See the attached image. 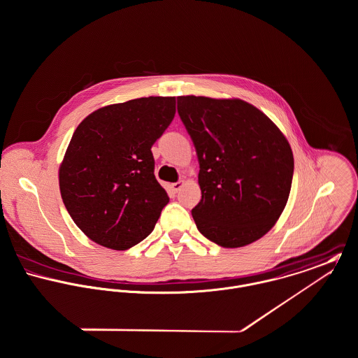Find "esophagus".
I'll return each instance as SVG.
<instances>
[{
	"label": "esophagus",
	"mask_w": 358,
	"mask_h": 358,
	"mask_svg": "<svg viewBox=\"0 0 358 358\" xmlns=\"http://www.w3.org/2000/svg\"><path fill=\"white\" fill-rule=\"evenodd\" d=\"M184 182H185L184 180H180V181H177V182H173V184H171V189H173L174 192H178V191L181 189V187L184 185Z\"/></svg>",
	"instance_id": "obj_1"
}]
</instances>
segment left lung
<instances>
[{
	"label": "left lung",
	"instance_id": "obj_1",
	"mask_svg": "<svg viewBox=\"0 0 358 358\" xmlns=\"http://www.w3.org/2000/svg\"><path fill=\"white\" fill-rule=\"evenodd\" d=\"M177 109L199 160L202 199L192 209L198 229L222 248L260 239L282 215L292 187L285 136L238 98L177 96Z\"/></svg>",
	"mask_w": 358,
	"mask_h": 358
}]
</instances>
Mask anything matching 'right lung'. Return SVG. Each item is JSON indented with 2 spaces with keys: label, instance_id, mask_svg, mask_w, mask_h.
Masks as SVG:
<instances>
[{
  "label": "right lung",
  "instance_id": "1",
  "mask_svg": "<svg viewBox=\"0 0 358 358\" xmlns=\"http://www.w3.org/2000/svg\"><path fill=\"white\" fill-rule=\"evenodd\" d=\"M176 115V96L137 98L88 115L59 167L62 201L95 243L126 250L155 228L167 192L155 178L152 145Z\"/></svg>",
  "mask_w": 358,
  "mask_h": 358
}]
</instances>
